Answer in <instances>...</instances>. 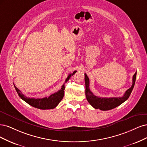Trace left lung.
Returning <instances> with one entry per match:
<instances>
[{"mask_svg":"<svg viewBox=\"0 0 147 147\" xmlns=\"http://www.w3.org/2000/svg\"><path fill=\"white\" fill-rule=\"evenodd\" d=\"M136 73L133 77H132V84L131 87L127 89L124 95L122 97H112V98H102L98 97L94 95L93 93L90 91L89 88V78L87 75L85 74V82H86V95L88 102L90 104V105L93 106L94 109H99L101 111H108L112 109L113 108L120 106L123 102L126 101L127 98L130 96V94L134 87V84L136 79Z\"/></svg>","mask_w":147,"mask_h":147,"instance_id":"8db88e82","label":"left lung"}]
</instances>
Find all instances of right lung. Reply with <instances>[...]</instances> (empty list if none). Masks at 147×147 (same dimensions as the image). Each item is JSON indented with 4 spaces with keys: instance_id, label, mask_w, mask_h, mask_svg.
Masks as SVG:
<instances>
[{
    "instance_id": "1",
    "label": "right lung",
    "mask_w": 147,
    "mask_h": 147,
    "mask_svg": "<svg viewBox=\"0 0 147 147\" xmlns=\"http://www.w3.org/2000/svg\"><path fill=\"white\" fill-rule=\"evenodd\" d=\"M76 71H74L72 74H69L68 76L65 80V83L67 82L68 80L69 79L71 76H73ZM64 84L62 86L60 90L57 92H55L53 94H51V95L48 97H45L43 98H30L26 97V96L24 95L22 93V92L19 90L15 85V88L18 94V95L22 99V100L26 102L27 104H29V105L40 109H52L55 108L57 106L59 105V103L61 101V99H63L64 96V90H65V86Z\"/></svg>"
}]
</instances>
